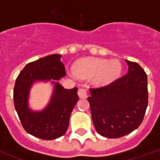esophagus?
I'll list each match as a JSON object with an SVG mask.
<instances>
[{"label":"esophagus","mask_w":160,"mask_h":160,"mask_svg":"<svg viewBox=\"0 0 160 160\" xmlns=\"http://www.w3.org/2000/svg\"><path fill=\"white\" fill-rule=\"evenodd\" d=\"M78 96L80 98H87L88 97V92L86 89L84 88H80L78 90Z\"/></svg>","instance_id":"obj_1"}]
</instances>
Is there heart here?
Masks as SVG:
<instances>
[{
    "mask_svg": "<svg viewBox=\"0 0 160 160\" xmlns=\"http://www.w3.org/2000/svg\"><path fill=\"white\" fill-rule=\"evenodd\" d=\"M122 66L118 60L88 58L79 61L75 67V73L84 78L93 77L97 85H105L116 80L121 72Z\"/></svg>",
    "mask_w": 160,
    "mask_h": 160,
    "instance_id": "heart-1",
    "label": "heart"
}]
</instances>
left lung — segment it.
Segmentation results:
<instances>
[{
  "label": "left lung",
  "mask_w": 160,
  "mask_h": 160,
  "mask_svg": "<svg viewBox=\"0 0 160 160\" xmlns=\"http://www.w3.org/2000/svg\"><path fill=\"white\" fill-rule=\"evenodd\" d=\"M128 72L110 84L90 88L93 124L100 136L122 137L139 128L148 103V76L139 64L126 60Z\"/></svg>",
  "instance_id": "1"
}]
</instances>
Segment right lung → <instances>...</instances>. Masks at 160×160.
I'll list each match as a JSON object with an SVG mask.
<instances>
[{"label": "right lung", "mask_w": 160, "mask_h": 160, "mask_svg": "<svg viewBox=\"0 0 160 160\" xmlns=\"http://www.w3.org/2000/svg\"><path fill=\"white\" fill-rule=\"evenodd\" d=\"M61 55L52 54L28 63L20 72L13 89L14 106L23 128L35 137L46 140L64 136L68 128L73 108L79 100L77 88L66 89L59 82L54 83L49 103L42 111L28 108L30 88L36 81L58 80L66 75Z\"/></svg>", "instance_id": "right-lung-1"}]
</instances>
